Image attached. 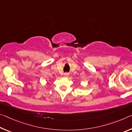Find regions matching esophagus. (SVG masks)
Returning <instances> with one entry per match:
<instances>
[{"mask_svg": "<svg viewBox=\"0 0 132 132\" xmlns=\"http://www.w3.org/2000/svg\"><path fill=\"white\" fill-rule=\"evenodd\" d=\"M63 76H64V77H68L69 76V74L68 73H64Z\"/></svg>", "mask_w": 132, "mask_h": 132, "instance_id": "34e87169", "label": "esophagus"}]
</instances>
